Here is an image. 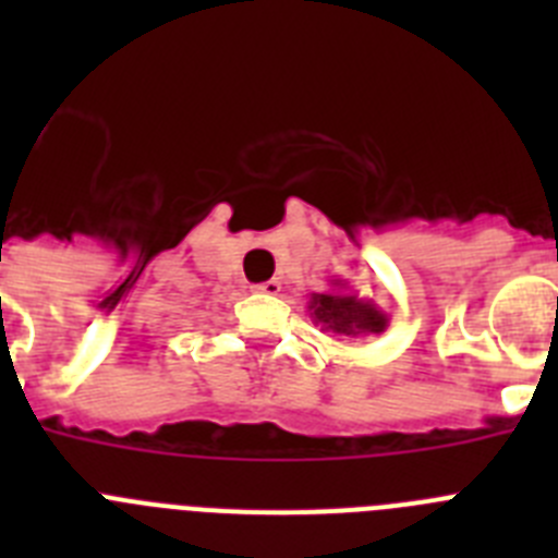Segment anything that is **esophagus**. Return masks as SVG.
<instances>
[{
    "mask_svg": "<svg viewBox=\"0 0 558 558\" xmlns=\"http://www.w3.org/2000/svg\"><path fill=\"white\" fill-rule=\"evenodd\" d=\"M254 290L259 295H276V293H279V290H282V282H279V279H268V282L256 284Z\"/></svg>",
    "mask_w": 558,
    "mask_h": 558,
    "instance_id": "obj_1",
    "label": "esophagus"
}]
</instances>
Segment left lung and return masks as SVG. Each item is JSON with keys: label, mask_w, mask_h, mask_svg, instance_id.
Returning <instances> with one entry per match:
<instances>
[{"label": "left lung", "mask_w": 558, "mask_h": 558, "mask_svg": "<svg viewBox=\"0 0 558 558\" xmlns=\"http://www.w3.org/2000/svg\"><path fill=\"white\" fill-rule=\"evenodd\" d=\"M338 290L327 293H313L307 302L310 318L322 324L324 332L347 335V338H360V335H379L386 332L388 315L368 299H360L352 290H343L340 279H332Z\"/></svg>", "instance_id": "1"}]
</instances>
